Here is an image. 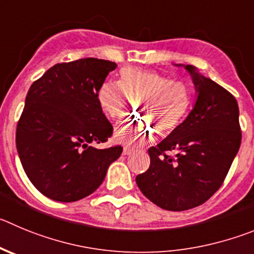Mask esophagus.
Segmentation results:
<instances>
[{"label": "esophagus", "instance_id": "esophagus-1", "mask_svg": "<svg viewBox=\"0 0 254 254\" xmlns=\"http://www.w3.org/2000/svg\"><path fill=\"white\" fill-rule=\"evenodd\" d=\"M135 151L134 148H131V146H125L124 150H123V154L124 155H130V154H132Z\"/></svg>", "mask_w": 254, "mask_h": 254}]
</instances>
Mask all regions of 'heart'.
<instances>
[{"label":"heart","mask_w":254,"mask_h":254,"mask_svg":"<svg viewBox=\"0 0 254 254\" xmlns=\"http://www.w3.org/2000/svg\"><path fill=\"white\" fill-rule=\"evenodd\" d=\"M100 109L110 119H120L135 103L138 118L119 124L115 139L131 144L148 140L155 130L168 135L177 129L191 104V89L183 80H170L153 70L125 67L119 81H104L96 94Z\"/></svg>","instance_id":"b5f03b06"}]
</instances>
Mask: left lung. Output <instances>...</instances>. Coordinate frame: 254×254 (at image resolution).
Listing matches in <instances>:
<instances>
[{
	"mask_svg": "<svg viewBox=\"0 0 254 254\" xmlns=\"http://www.w3.org/2000/svg\"><path fill=\"white\" fill-rule=\"evenodd\" d=\"M183 66L191 76L196 99L183 123L149 149L150 167L135 178L141 193L167 210L190 209L220 188L241 146L239 109L231 92ZM177 150L175 158L165 151Z\"/></svg>",
	"mask_w": 254,
	"mask_h": 254,
	"instance_id": "8db88e82",
	"label": "left lung"
}]
</instances>
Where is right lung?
<instances>
[{"label":"right lung","instance_id":"add662e5","mask_svg":"<svg viewBox=\"0 0 254 254\" xmlns=\"http://www.w3.org/2000/svg\"><path fill=\"white\" fill-rule=\"evenodd\" d=\"M116 64L86 58L56 64L31 85L16 130V148L35 188L56 202H76L94 193L120 145L98 149L113 127L96 99Z\"/></svg>","mask_w":254,"mask_h":254}]
</instances>
